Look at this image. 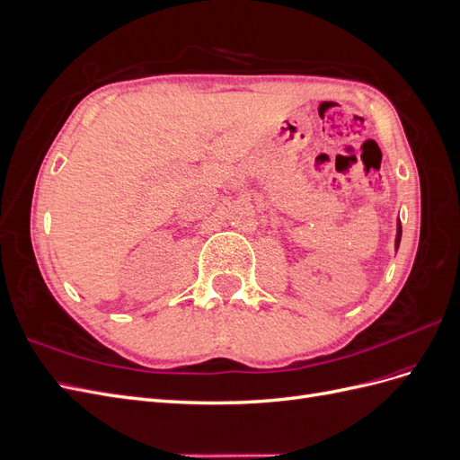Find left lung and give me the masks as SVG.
<instances>
[{
    "label": "left lung",
    "mask_w": 460,
    "mask_h": 460,
    "mask_svg": "<svg viewBox=\"0 0 460 460\" xmlns=\"http://www.w3.org/2000/svg\"><path fill=\"white\" fill-rule=\"evenodd\" d=\"M399 242H401V225H399V230H397V240H395V245L399 247Z\"/></svg>",
    "instance_id": "1"
}]
</instances>
